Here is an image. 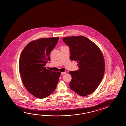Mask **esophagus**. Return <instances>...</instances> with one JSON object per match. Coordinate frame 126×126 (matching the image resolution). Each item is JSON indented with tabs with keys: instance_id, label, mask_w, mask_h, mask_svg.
<instances>
[{
	"instance_id": "esophagus-1",
	"label": "esophagus",
	"mask_w": 126,
	"mask_h": 126,
	"mask_svg": "<svg viewBox=\"0 0 126 126\" xmlns=\"http://www.w3.org/2000/svg\"><path fill=\"white\" fill-rule=\"evenodd\" d=\"M67 72H63L61 73V74L62 75H64V74H65Z\"/></svg>"
}]
</instances>
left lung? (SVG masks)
<instances>
[{
    "mask_svg": "<svg viewBox=\"0 0 126 126\" xmlns=\"http://www.w3.org/2000/svg\"><path fill=\"white\" fill-rule=\"evenodd\" d=\"M69 47L72 60L77 61L79 69L69 72L72 76L70 89L80 96L93 93L101 82L105 73V61L99 48L83 36L63 38Z\"/></svg>",
    "mask_w": 126,
    "mask_h": 126,
    "instance_id": "left-lung-1",
    "label": "left lung"
}]
</instances>
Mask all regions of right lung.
Instances as JSON below:
<instances>
[{
	"label": "right lung",
	"instance_id": "obj_1",
	"mask_svg": "<svg viewBox=\"0 0 126 126\" xmlns=\"http://www.w3.org/2000/svg\"><path fill=\"white\" fill-rule=\"evenodd\" d=\"M59 37L33 40L25 46L19 63V72L24 86L35 97L43 99L56 87L61 72L47 69L49 54L56 45Z\"/></svg>",
	"mask_w": 126,
	"mask_h": 126
}]
</instances>
